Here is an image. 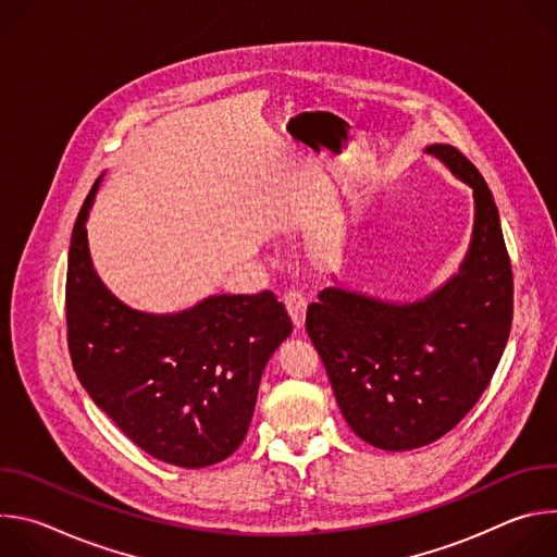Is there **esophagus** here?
I'll list each match as a JSON object with an SVG mask.
<instances>
[{"mask_svg":"<svg viewBox=\"0 0 557 557\" xmlns=\"http://www.w3.org/2000/svg\"><path fill=\"white\" fill-rule=\"evenodd\" d=\"M284 304H286V310L290 314V320L297 329L304 326L306 322V308H308V299L299 293V290H288L284 295Z\"/></svg>","mask_w":557,"mask_h":557,"instance_id":"1","label":"esophagus"}]
</instances>
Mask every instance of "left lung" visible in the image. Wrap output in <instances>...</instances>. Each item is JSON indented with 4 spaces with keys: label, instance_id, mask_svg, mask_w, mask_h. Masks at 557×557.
Returning <instances> with one entry per match:
<instances>
[{
    "label": "left lung",
    "instance_id": "obj_1",
    "mask_svg": "<svg viewBox=\"0 0 557 557\" xmlns=\"http://www.w3.org/2000/svg\"><path fill=\"white\" fill-rule=\"evenodd\" d=\"M428 151L473 189V235L458 275L414 304L324 288L306 312L344 419L389 451L434 443L462 421L490 385L513 320L511 260L485 178L451 145Z\"/></svg>",
    "mask_w": 557,
    "mask_h": 557
}]
</instances>
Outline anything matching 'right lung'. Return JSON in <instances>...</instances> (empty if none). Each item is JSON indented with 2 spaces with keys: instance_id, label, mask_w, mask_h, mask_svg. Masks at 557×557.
Masks as SVG:
<instances>
[{
  "instance_id": "add662e5",
  "label": "right lung",
  "mask_w": 557,
  "mask_h": 557,
  "mask_svg": "<svg viewBox=\"0 0 557 557\" xmlns=\"http://www.w3.org/2000/svg\"><path fill=\"white\" fill-rule=\"evenodd\" d=\"M72 228L65 324L72 368L92 401L153 458L198 469L247 436L258 387L293 322L271 290L218 295L178 314L138 312L92 269L86 218Z\"/></svg>"
}]
</instances>
